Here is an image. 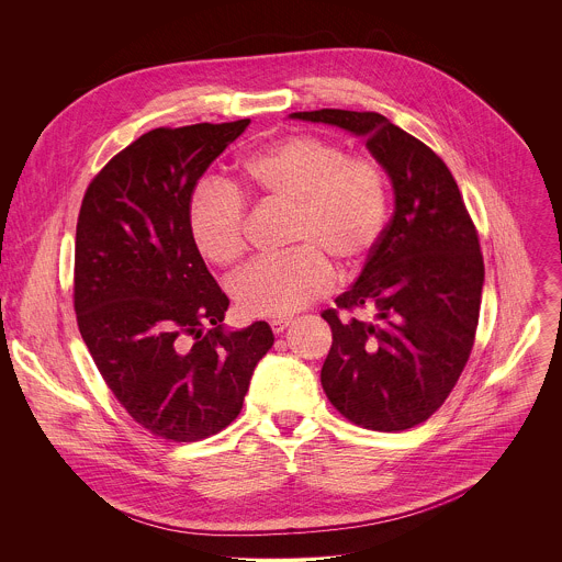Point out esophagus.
Here are the masks:
<instances>
[{
    "label": "esophagus",
    "instance_id": "1",
    "mask_svg": "<svg viewBox=\"0 0 562 562\" xmlns=\"http://www.w3.org/2000/svg\"><path fill=\"white\" fill-rule=\"evenodd\" d=\"M291 324V319L289 317H276V319H271L269 322V326H271V330L276 333V335H280V333H284V328Z\"/></svg>",
    "mask_w": 562,
    "mask_h": 562
}]
</instances>
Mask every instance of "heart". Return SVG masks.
Returning <instances> with one entry per match:
<instances>
[{"mask_svg": "<svg viewBox=\"0 0 562 562\" xmlns=\"http://www.w3.org/2000/svg\"><path fill=\"white\" fill-rule=\"evenodd\" d=\"M247 188L291 210L289 254L249 265L232 280V297L247 317H284L326 295L335 267L350 276L379 247L390 214V188L381 164L348 155L337 142L291 135L243 164ZM188 227L199 251L216 265H234L247 249V201L221 179H203L188 199Z\"/></svg>", "mask_w": 562, "mask_h": 562, "instance_id": "b5f03b06", "label": "heart"}]
</instances>
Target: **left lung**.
Wrapping results in <instances>:
<instances>
[{
	"instance_id": "1",
	"label": "left lung",
	"mask_w": 562,
	"mask_h": 562,
	"mask_svg": "<svg viewBox=\"0 0 562 562\" xmlns=\"http://www.w3.org/2000/svg\"><path fill=\"white\" fill-rule=\"evenodd\" d=\"M291 117L366 137L392 179L396 207L359 280L322 317L333 346L322 387L335 409L372 431H405L436 414L475 344L484 258L447 164L374 111L319 109ZM370 307V321L350 318Z\"/></svg>"
}]
</instances>
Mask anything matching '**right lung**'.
Segmentation results:
<instances>
[{"instance_id":"1","label":"right lung","mask_w":562,"mask_h":562,"mask_svg":"<svg viewBox=\"0 0 562 562\" xmlns=\"http://www.w3.org/2000/svg\"><path fill=\"white\" fill-rule=\"evenodd\" d=\"M247 124L139 135L91 179L76 223L74 311L82 341L126 414L170 442L225 429L273 346L267 322L223 328L229 300L188 227L190 192Z\"/></svg>"}]
</instances>
